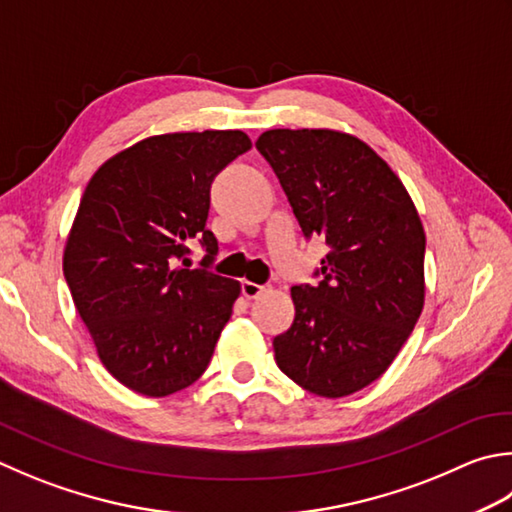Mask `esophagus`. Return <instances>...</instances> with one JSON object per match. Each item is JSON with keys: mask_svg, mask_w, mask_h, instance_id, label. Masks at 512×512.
Here are the masks:
<instances>
[{"mask_svg": "<svg viewBox=\"0 0 512 512\" xmlns=\"http://www.w3.org/2000/svg\"><path fill=\"white\" fill-rule=\"evenodd\" d=\"M262 293H266V286L255 284V282H248V279H244V282H242V295L246 299H257Z\"/></svg>", "mask_w": 512, "mask_h": 512, "instance_id": "1", "label": "esophagus"}]
</instances>
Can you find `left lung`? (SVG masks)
I'll use <instances>...</instances> for the list:
<instances>
[{
	"label": "left lung",
	"mask_w": 512,
	"mask_h": 512,
	"mask_svg": "<svg viewBox=\"0 0 512 512\" xmlns=\"http://www.w3.org/2000/svg\"><path fill=\"white\" fill-rule=\"evenodd\" d=\"M306 237H324L317 286H293L275 362L308 393L353 395L386 373L424 308L422 219L393 168L355 135L275 128L255 142Z\"/></svg>",
	"instance_id": "8db88e82"
}]
</instances>
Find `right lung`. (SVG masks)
<instances>
[{"label": "right lung", "instance_id": "1", "mask_svg": "<svg viewBox=\"0 0 512 512\" xmlns=\"http://www.w3.org/2000/svg\"><path fill=\"white\" fill-rule=\"evenodd\" d=\"M242 130L166 133L95 170L64 248V277L97 355L119 384L166 397L197 382L242 286L175 266L199 237L206 262L210 184L246 153Z\"/></svg>", "mask_w": 512, "mask_h": 512}]
</instances>
